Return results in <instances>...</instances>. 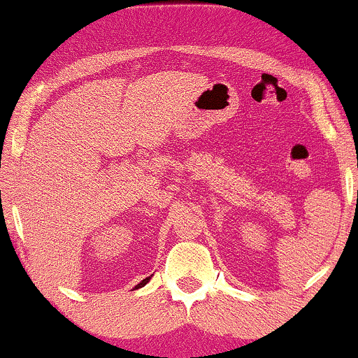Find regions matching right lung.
<instances>
[{
  "instance_id": "right-lung-1",
  "label": "right lung",
  "mask_w": 358,
  "mask_h": 358,
  "mask_svg": "<svg viewBox=\"0 0 358 358\" xmlns=\"http://www.w3.org/2000/svg\"><path fill=\"white\" fill-rule=\"evenodd\" d=\"M150 279H151V278H146V279H143V281H141V282H139V285H138V286H136V289H138V287H141V286H145V285H146V282H148V281H150Z\"/></svg>"
}]
</instances>
